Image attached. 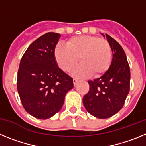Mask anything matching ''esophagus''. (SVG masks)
<instances>
[{
  "instance_id": "esophagus-1",
  "label": "esophagus",
  "mask_w": 146,
  "mask_h": 146,
  "mask_svg": "<svg viewBox=\"0 0 146 146\" xmlns=\"http://www.w3.org/2000/svg\"><path fill=\"white\" fill-rule=\"evenodd\" d=\"M77 82H78V80L75 79V78H74V79L73 80V83H74V86H76V85H77Z\"/></svg>"
}]
</instances>
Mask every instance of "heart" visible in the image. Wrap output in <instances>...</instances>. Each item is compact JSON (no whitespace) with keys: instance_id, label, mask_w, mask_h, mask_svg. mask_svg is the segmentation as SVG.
Wrapping results in <instances>:
<instances>
[{"instance_id":"heart-1","label":"heart","mask_w":146,"mask_h":146,"mask_svg":"<svg viewBox=\"0 0 146 146\" xmlns=\"http://www.w3.org/2000/svg\"><path fill=\"white\" fill-rule=\"evenodd\" d=\"M54 55L58 65L65 72H69L77 64H81L73 71L76 77L91 74L100 77L109 69L112 60V50L106 39L95 36L81 35L68 40L66 46L57 44Z\"/></svg>"}]
</instances>
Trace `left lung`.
<instances>
[{
  "instance_id": "obj_1",
  "label": "left lung",
  "mask_w": 146,
  "mask_h": 146,
  "mask_svg": "<svg viewBox=\"0 0 146 146\" xmlns=\"http://www.w3.org/2000/svg\"><path fill=\"white\" fill-rule=\"evenodd\" d=\"M102 35L106 36L111 47V65L102 77L88 81L90 89L82 102L93 116L104 119L116 114L123 108L129 92L130 69L122 47L108 34Z\"/></svg>"
}]
</instances>
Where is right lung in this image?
<instances>
[{
    "instance_id": "obj_1",
    "label": "right lung",
    "mask_w": 146,
    "mask_h": 146,
    "mask_svg": "<svg viewBox=\"0 0 146 146\" xmlns=\"http://www.w3.org/2000/svg\"><path fill=\"white\" fill-rule=\"evenodd\" d=\"M60 35L49 32L30 45L20 63L18 94L27 113L47 119L61 109L73 79L58 66L54 50Z\"/></svg>"
}]
</instances>
